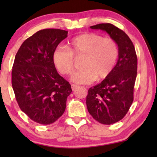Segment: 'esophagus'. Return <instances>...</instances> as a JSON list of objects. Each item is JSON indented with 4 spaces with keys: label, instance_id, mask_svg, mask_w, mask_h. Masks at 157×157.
I'll list each match as a JSON object with an SVG mask.
<instances>
[{
    "label": "esophagus",
    "instance_id": "obj_1",
    "mask_svg": "<svg viewBox=\"0 0 157 157\" xmlns=\"http://www.w3.org/2000/svg\"><path fill=\"white\" fill-rule=\"evenodd\" d=\"M78 87V86H77L76 84H71V89L73 91H74V90H76V89Z\"/></svg>",
    "mask_w": 157,
    "mask_h": 157
}]
</instances>
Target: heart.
Segmentation results:
<instances>
[{
	"mask_svg": "<svg viewBox=\"0 0 157 157\" xmlns=\"http://www.w3.org/2000/svg\"><path fill=\"white\" fill-rule=\"evenodd\" d=\"M74 56L83 58L81 63L82 68L72 75L71 81L88 84L96 79L106 78L111 74L119 56V47L113 38H104L95 33L76 36L71 40L68 49L57 47L53 53V63L62 74L72 73Z\"/></svg>",
	"mask_w": 157,
	"mask_h": 157,
	"instance_id": "1",
	"label": "heart"
}]
</instances>
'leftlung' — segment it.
<instances>
[{
    "instance_id": "1",
    "label": "left lung",
    "mask_w": 157,
    "mask_h": 157,
    "mask_svg": "<svg viewBox=\"0 0 157 157\" xmlns=\"http://www.w3.org/2000/svg\"><path fill=\"white\" fill-rule=\"evenodd\" d=\"M106 31L117 43L119 58L111 74L90 88L86 96L88 111L101 124H114L125 117L134 100L137 57L134 44L125 32L111 23L90 27Z\"/></svg>"
}]
</instances>
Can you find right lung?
Listing matches in <instances>:
<instances>
[{
    "instance_id": "add662e5",
    "label": "right lung",
    "mask_w": 157,
    "mask_h": 157,
    "mask_svg": "<svg viewBox=\"0 0 157 157\" xmlns=\"http://www.w3.org/2000/svg\"><path fill=\"white\" fill-rule=\"evenodd\" d=\"M68 31L46 29L21 45L12 69V86L21 111L36 123L48 125L63 115L71 84L58 74L53 53Z\"/></svg>"
}]
</instances>
